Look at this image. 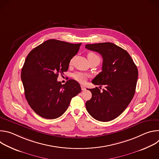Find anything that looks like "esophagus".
Masks as SVG:
<instances>
[{"label": "esophagus", "instance_id": "esophagus-1", "mask_svg": "<svg viewBox=\"0 0 159 159\" xmlns=\"http://www.w3.org/2000/svg\"><path fill=\"white\" fill-rule=\"evenodd\" d=\"M81 89H82V90H85V87L84 85H81Z\"/></svg>", "mask_w": 159, "mask_h": 159}]
</instances>
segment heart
<instances>
[{
	"label": "heart",
	"mask_w": 159,
	"mask_h": 159,
	"mask_svg": "<svg viewBox=\"0 0 159 159\" xmlns=\"http://www.w3.org/2000/svg\"><path fill=\"white\" fill-rule=\"evenodd\" d=\"M87 58L89 61L92 60H94V59H98L100 60V58L99 57L98 55H97L96 53H93V52H90L88 53L87 55ZM72 62V59L70 60V63L71 64ZM72 77L73 78L77 80V82H80V83H84L87 79L89 77V75L85 72H74L72 74Z\"/></svg>",
	"instance_id": "heart-1"
}]
</instances>
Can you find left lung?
<instances>
[{
    "label": "left lung",
    "mask_w": 159,
    "mask_h": 159,
    "mask_svg": "<svg viewBox=\"0 0 159 159\" xmlns=\"http://www.w3.org/2000/svg\"><path fill=\"white\" fill-rule=\"evenodd\" d=\"M85 48L101 55L102 72L92 81L94 85H105L89 89L92 98L85 102L89 115L96 120L109 121L119 116L132 100L139 75L137 67L129 53L109 42L87 44ZM101 89V87H99Z\"/></svg>",
    "instance_id": "left-lung-1"
}]
</instances>
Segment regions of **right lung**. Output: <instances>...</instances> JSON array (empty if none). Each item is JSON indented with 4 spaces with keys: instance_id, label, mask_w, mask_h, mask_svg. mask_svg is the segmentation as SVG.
Wrapping results in <instances>:
<instances>
[{
    "instance_id": "add662e5",
    "label": "right lung",
    "mask_w": 159,
    "mask_h": 159,
    "mask_svg": "<svg viewBox=\"0 0 159 159\" xmlns=\"http://www.w3.org/2000/svg\"><path fill=\"white\" fill-rule=\"evenodd\" d=\"M82 43L72 44L48 39L32 50L21 70V80L26 99L37 115L46 119L61 116L72 98L81 92L75 80L65 84L57 81L59 74L69 69L70 60Z\"/></svg>"
}]
</instances>
